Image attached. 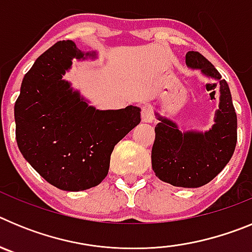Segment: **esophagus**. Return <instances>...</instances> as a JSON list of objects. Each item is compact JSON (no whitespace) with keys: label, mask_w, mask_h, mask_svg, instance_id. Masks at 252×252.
<instances>
[{"label":"esophagus","mask_w":252,"mask_h":252,"mask_svg":"<svg viewBox=\"0 0 252 252\" xmlns=\"http://www.w3.org/2000/svg\"><path fill=\"white\" fill-rule=\"evenodd\" d=\"M141 120L142 122H146V124H150L154 120V113L151 110L150 106H144L141 108Z\"/></svg>","instance_id":"obj_1"}]
</instances>
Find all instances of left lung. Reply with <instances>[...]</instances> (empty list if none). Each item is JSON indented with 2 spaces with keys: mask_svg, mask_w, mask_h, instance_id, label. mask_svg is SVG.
I'll return each instance as SVG.
<instances>
[{
  "mask_svg": "<svg viewBox=\"0 0 252 252\" xmlns=\"http://www.w3.org/2000/svg\"><path fill=\"white\" fill-rule=\"evenodd\" d=\"M186 63L220 84L215 125L206 132H182L175 122L155 113L159 124L155 126L151 165L157 177L165 183L198 188L217 177L232 158L237 142V116L228 84L215 65L198 51H188Z\"/></svg>",
  "mask_w": 252,
  "mask_h": 252,
  "instance_id": "1",
  "label": "left lung"
}]
</instances>
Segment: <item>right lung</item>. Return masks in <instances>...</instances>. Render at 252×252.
<instances>
[{
  "mask_svg": "<svg viewBox=\"0 0 252 252\" xmlns=\"http://www.w3.org/2000/svg\"><path fill=\"white\" fill-rule=\"evenodd\" d=\"M84 54L72 40L58 41L35 60L15 103L22 157L51 186L79 192L108 174L113 148L140 124V108L95 110L63 75Z\"/></svg>",
  "mask_w": 252,
  "mask_h": 252,
  "instance_id": "obj_1",
  "label": "right lung"
}]
</instances>
